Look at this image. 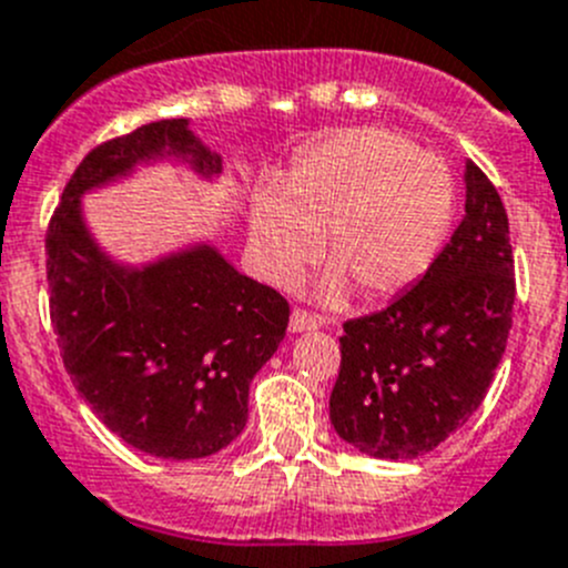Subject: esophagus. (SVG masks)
Instances as JSON below:
<instances>
[{
    "mask_svg": "<svg viewBox=\"0 0 568 568\" xmlns=\"http://www.w3.org/2000/svg\"><path fill=\"white\" fill-rule=\"evenodd\" d=\"M316 325H320V316L311 314V311L305 308L291 311V331H294V334H300V331H311L316 328Z\"/></svg>",
    "mask_w": 568,
    "mask_h": 568,
    "instance_id": "1",
    "label": "esophagus"
}]
</instances>
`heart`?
<instances>
[{"mask_svg":"<svg viewBox=\"0 0 568 568\" xmlns=\"http://www.w3.org/2000/svg\"><path fill=\"white\" fill-rule=\"evenodd\" d=\"M453 209L447 163L387 130H342L296 158L285 183L260 189L248 243L260 272L285 285L311 260L322 226V294L336 300L347 283L376 303L424 277Z\"/></svg>","mask_w":568,"mask_h":568,"instance_id":"heart-1","label":"heart"}]
</instances>
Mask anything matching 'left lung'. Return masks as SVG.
Masks as SVG:
<instances>
[{
	"label": "left lung",
	"mask_w": 568,
	"mask_h": 568,
	"mask_svg": "<svg viewBox=\"0 0 568 568\" xmlns=\"http://www.w3.org/2000/svg\"><path fill=\"white\" fill-rule=\"evenodd\" d=\"M464 212L410 291L342 325L331 424L373 458H416L464 427L507 347L515 303L509 217L473 161Z\"/></svg>",
	"instance_id": "8db88e82"
}]
</instances>
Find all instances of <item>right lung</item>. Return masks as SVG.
Here are the masks:
<instances>
[{
    "mask_svg": "<svg viewBox=\"0 0 568 568\" xmlns=\"http://www.w3.org/2000/svg\"><path fill=\"white\" fill-rule=\"evenodd\" d=\"M163 150L221 170L186 119L101 141L61 192L44 252L50 322L75 390L126 444L183 462L212 456L243 433L248 382L283 342L291 308L209 246L144 272L115 268L95 252L79 195Z\"/></svg>",
    "mask_w": 568,
    "mask_h": 568,
    "instance_id": "1",
    "label": "right lung"
}]
</instances>
